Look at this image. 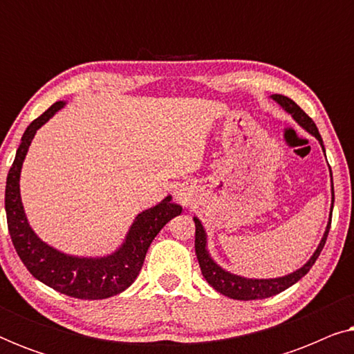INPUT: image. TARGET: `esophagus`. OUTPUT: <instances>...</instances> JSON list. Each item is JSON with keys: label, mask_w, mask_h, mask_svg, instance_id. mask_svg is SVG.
<instances>
[{"label": "esophagus", "mask_w": 354, "mask_h": 354, "mask_svg": "<svg viewBox=\"0 0 354 354\" xmlns=\"http://www.w3.org/2000/svg\"><path fill=\"white\" fill-rule=\"evenodd\" d=\"M176 201L182 206H188V205H190V196H188L187 192L177 190L176 192Z\"/></svg>", "instance_id": "34e87169"}]
</instances>
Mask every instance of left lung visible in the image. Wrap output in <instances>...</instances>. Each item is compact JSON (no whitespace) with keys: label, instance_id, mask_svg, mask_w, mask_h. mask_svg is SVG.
<instances>
[{"label":"left lung","instance_id":"1","mask_svg":"<svg viewBox=\"0 0 354 354\" xmlns=\"http://www.w3.org/2000/svg\"><path fill=\"white\" fill-rule=\"evenodd\" d=\"M275 103H277L280 108H282L285 113H288L292 115L295 122H297L299 127H303L308 133H311L313 137H316V140L321 143L322 151L326 153V148H324V142L321 138V133L316 127V124L313 122V119L304 113V111L299 108V106L295 103L293 100L287 98L283 95H272L270 96ZM330 169V167H328ZM330 182H332V206H330V216H328V222L326 227V232H324L321 241H319L316 251H314L311 258L308 259L306 264H303L301 268L293 270L287 275H282V277H275V279H248V277H241V275L232 274L229 270L222 269L219 264L216 263L214 259L211 258L209 250H207V235L205 227H203L201 221L198 217H193L195 221V253L198 258V263H200L201 268V274L203 277L206 279V282L211 285L212 288L217 290V292L225 295V297L234 298V299H243V301H250V299H264L269 297H274L283 290H287L288 287H292L293 283H297L299 279H303L304 275L309 272V269L313 268V264L316 263V259L321 254V251L326 245L328 230H330V222H332V209H333V180H332V171H330Z\"/></svg>","mask_w":354,"mask_h":354}]
</instances>
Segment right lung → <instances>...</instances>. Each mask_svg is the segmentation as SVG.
<instances>
[{"mask_svg":"<svg viewBox=\"0 0 354 354\" xmlns=\"http://www.w3.org/2000/svg\"><path fill=\"white\" fill-rule=\"evenodd\" d=\"M66 106L56 101L40 118L28 125L22 135L16 159L6 178L8 229L19 258L28 272L56 292L79 299H104L122 293L138 277L145 256L159 234V230L176 216H180L182 206L172 203V196L164 198L156 206L148 207L135 217L122 245L111 254L98 258L66 254L53 248L38 236L28 224L21 198V171L37 130L45 125L57 111Z\"/></svg>","mask_w":354,"mask_h":354,"instance_id":"add662e5","label":"right lung"}]
</instances>
